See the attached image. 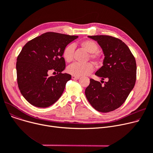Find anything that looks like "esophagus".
<instances>
[{"mask_svg": "<svg viewBox=\"0 0 153 153\" xmlns=\"http://www.w3.org/2000/svg\"><path fill=\"white\" fill-rule=\"evenodd\" d=\"M79 78H80L79 77H77V76H74V75L72 76V79L73 80H78Z\"/></svg>", "mask_w": 153, "mask_h": 153, "instance_id": "esophagus-1", "label": "esophagus"}]
</instances>
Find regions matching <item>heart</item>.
<instances>
[{"mask_svg": "<svg viewBox=\"0 0 153 153\" xmlns=\"http://www.w3.org/2000/svg\"><path fill=\"white\" fill-rule=\"evenodd\" d=\"M79 45L87 52L89 53V58L97 64L102 61V54L97 51L98 45L92 39H85L79 43ZM74 46L72 44L67 45L62 51V56L66 61L69 62L73 59ZM94 70V66L90 62L81 64L75 62L70 65L67 71L69 74L77 77L84 76L89 74Z\"/></svg>", "mask_w": 153, "mask_h": 153, "instance_id": "obj_1", "label": "heart"}]
</instances>
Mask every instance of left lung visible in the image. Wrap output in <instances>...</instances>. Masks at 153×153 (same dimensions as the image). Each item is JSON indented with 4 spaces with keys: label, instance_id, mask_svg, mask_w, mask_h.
I'll return each instance as SVG.
<instances>
[{
    "label": "left lung",
    "instance_id": "1",
    "mask_svg": "<svg viewBox=\"0 0 153 153\" xmlns=\"http://www.w3.org/2000/svg\"><path fill=\"white\" fill-rule=\"evenodd\" d=\"M88 37L97 42L105 56L103 66L95 74L107 81L102 85L91 79L85 94L96 110L107 113L121 106L133 89L136 79V60L121 39L108 35Z\"/></svg>",
    "mask_w": 153,
    "mask_h": 153
}]
</instances>
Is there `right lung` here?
Segmentation results:
<instances>
[{"instance_id":"obj_1","label":"right lung","mask_w":153,"mask_h":153,"mask_svg":"<svg viewBox=\"0 0 153 153\" xmlns=\"http://www.w3.org/2000/svg\"><path fill=\"white\" fill-rule=\"evenodd\" d=\"M78 36L47 32L27 42L19 54L17 69L19 90L30 104L39 108L53 105L62 94L70 74L66 68L63 50ZM56 73L50 76V70Z\"/></svg>"}]
</instances>
